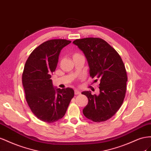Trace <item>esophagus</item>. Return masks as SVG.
<instances>
[{
    "label": "esophagus",
    "mask_w": 151,
    "mask_h": 151,
    "mask_svg": "<svg viewBox=\"0 0 151 151\" xmlns=\"http://www.w3.org/2000/svg\"><path fill=\"white\" fill-rule=\"evenodd\" d=\"M80 90H77V89H75V95H78V94H80Z\"/></svg>",
    "instance_id": "34e87169"
}]
</instances>
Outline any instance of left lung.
<instances>
[{"label":"left lung","instance_id":"1","mask_svg":"<svg viewBox=\"0 0 151 151\" xmlns=\"http://www.w3.org/2000/svg\"><path fill=\"white\" fill-rule=\"evenodd\" d=\"M73 43L84 53L90 76L100 81L97 96L90 91L81 93L88 99L83 113L94 122H105L113 117L123 102L128 80L125 66L116 50L101 38H85Z\"/></svg>","mask_w":151,"mask_h":151}]
</instances>
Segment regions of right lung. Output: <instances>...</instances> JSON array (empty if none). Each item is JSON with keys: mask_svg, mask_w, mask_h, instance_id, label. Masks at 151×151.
Returning <instances> with one entry per match:
<instances>
[{"mask_svg": "<svg viewBox=\"0 0 151 151\" xmlns=\"http://www.w3.org/2000/svg\"><path fill=\"white\" fill-rule=\"evenodd\" d=\"M71 42L65 39L46 41L32 52L25 63L22 83L26 100L41 121L53 123L61 119L74 97L72 88H54L50 79L61 50Z\"/></svg>", "mask_w": 151, "mask_h": 151, "instance_id": "add662e5", "label": "right lung"}]
</instances>
